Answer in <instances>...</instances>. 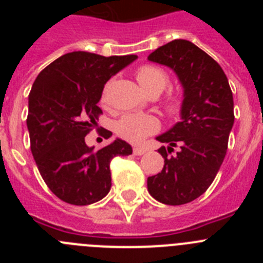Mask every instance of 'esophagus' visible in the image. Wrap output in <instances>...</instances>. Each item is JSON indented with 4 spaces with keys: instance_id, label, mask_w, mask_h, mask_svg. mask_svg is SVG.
Returning a JSON list of instances; mask_svg holds the SVG:
<instances>
[{
    "instance_id": "34e87169",
    "label": "esophagus",
    "mask_w": 263,
    "mask_h": 263,
    "mask_svg": "<svg viewBox=\"0 0 263 263\" xmlns=\"http://www.w3.org/2000/svg\"><path fill=\"white\" fill-rule=\"evenodd\" d=\"M146 152H147V148L142 147V146H134V148H133L134 155H143Z\"/></svg>"
}]
</instances>
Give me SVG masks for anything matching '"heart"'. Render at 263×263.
<instances>
[{"mask_svg": "<svg viewBox=\"0 0 263 263\" xmlns=\"http://www.w3.org/2000/svg\"><path fill=\"white\" fill-rule=\"evenodd\" d=\"M137 81L147 95H158L159 96L168 85V75L159 67L142 66L137 69ZM109 83L104 87L101 93V103L105 104L108 100ZM166 109L170 115H178L182 109L180 97H171L167 101ZM159 129V121L150 115H125L116 124V132L122 138L130 142H141L148 134L155 133Z\"/></svg>", "mask_w": 263, "mask_h": 263, "instance_id": "1", "label": "heart"}]
</instances>
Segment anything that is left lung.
I'll return each mask as SVG.
<instances>
[{
    "label": "left lung",
    "mask_w": 263,
    "mask_h": 263,
    "mask_svg": "<svg viewBox=\"0 0 263 263\" xmlns=\"http://www.w3.org/2000/svg\"><path fill=\"white\" fill-rule=\"evenodd\" d=\"M147 59L173 69L183 88L180 121L157 137L167 143L158 150L164 166L148 176L147 191L159 203L182 205L203 195L221 167L234 124L233 95L218 63L192 42L175 39Z\"/></svg>",
    "instance_id": "1"
}]
</instances>
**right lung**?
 <instances>
[{"label": "right lung", "mask_w": 263, "mask_h": 263, "mask_svg": "<svg viewBox=\"0 0 263 263\" xmlns=\"http://www.w3.org/2000/svg\"><path fill=\"white\" fill-rule=\"evenodd\" d=\"M136 59L137 55L105 58L73 51L53 60L34 81L26 121L31 153L43 180L60 200L73 205L101 200L111 187V158L133 153L120 138L95 150L85 136L103 113L97 104L106 81Z\"/></svg>", "instance_id": "obj_1"}]
</instances>
